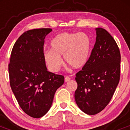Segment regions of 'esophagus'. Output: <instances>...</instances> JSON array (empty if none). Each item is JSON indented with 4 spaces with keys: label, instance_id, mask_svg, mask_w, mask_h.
Segmentation results:
<instances>
[{
    "label": "esophagus",
    "instance_id": "esophagus-1",
    "mask_svg": "<svg viewBox=\"0 0 130 130\" xmlns=\"http://www.w3.org/2000/svg\"><path fill=\"white\" fill-rule=\"evenodd\" d=\"M70 79H71L70 77H69L68 76H66V77H65V79H64V80H65V82H68V81H70Z\"/></svg>",
    "mask_w": 130,
    "mask_h": 130
}]
</instances>
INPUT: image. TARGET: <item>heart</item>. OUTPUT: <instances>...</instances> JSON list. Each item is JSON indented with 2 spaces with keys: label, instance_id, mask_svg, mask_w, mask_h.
Here are the masks:
<instances>
[{
  "label": "heart",
  "instance_id": "obj_1",
  "mask_svg": "<svg viewBox=\"0 0 130 130\" xmlns=\"http://www.w3.org/2000/svg\"><path fill=\"white\" fill-rule=\"evenodd\" d=\"M90 37L84 32H62L52 39L51 49L43 53V58L51 72L59 70L62 63L61 57L74 69L84 67L88 62L92 51Z\"/></svg>",
  "mask_w": 130,
  "mask_h": 130
}]
</instances>
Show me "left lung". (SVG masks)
<instances>
[{
  "label": "left lung",
  "instance_id": "obj_1",
  "mask_svg": "<svg viewBox=\"0 0 130 130\" xmlns=\"http://www.w3.org/2000/svg\"><path fill=\"white\" fill-rule=\"evenodd\" d=\"M96 43L86 65L76 74L75 100L83 112L94 115L108 105L120 80V53L106 30L96 28Z\"/></svg>",
  "mask_w": 130,
  "mask_h": 130
}]
</instances>
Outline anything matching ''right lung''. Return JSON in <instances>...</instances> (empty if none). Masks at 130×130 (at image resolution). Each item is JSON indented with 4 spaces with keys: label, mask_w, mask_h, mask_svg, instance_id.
I'll return each mask as SVG.
<instances>
[{
    "label": "right lung",
    "mask_w": 130,
    "mask_h": 130,
    "mask_svg": "<svg viewBox=\"0 0 130 130\" xmlns=\"http://www.w3.org/2000/svg\"><path fill=\"white\" fill-rule=\"evenodd\" d=\"M51 28L27 30L12 49L8 66L10 87L19 106L30 117L41 118L51 108L64 77L47 70L43 58L45 38Z\"/></svg>",
    "instance_id": "obj_1"
}]
</instances>
